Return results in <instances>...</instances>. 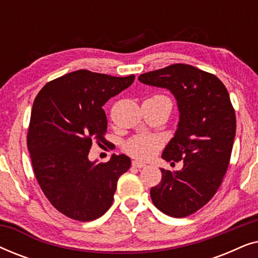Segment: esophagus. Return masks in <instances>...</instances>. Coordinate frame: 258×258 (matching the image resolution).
<instances>
[{"label":"esophagus","mask_w":258,"mask_h":258,"mask_svg":"<svg viewBox=\"0 0 258 258\" xmlns=\"http://www.w3.org/2000/svg\"><path fill=\"white\" fill-rule=\"evenodd\" d=\"M133 167L137 169H142L146 167V163H142V162L140 161H133Z\"/></svg>","instance_id":"esophagus-1"}]
</instances>
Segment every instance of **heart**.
<instances>
[{
    "label": "heart",
    "mask_w": 258,
    "mask_h": 258,
    "mask_svg": "<svg viewBox=\"0 0 258 258\" xmlns=\"http://www.w3.org/2000/svg\"><path fill=\"white\" fill-rule=\"evenodd\" d=\"M155 97L169 100L168 97L162 96V95H157ZM158 147H160V140L150 135H137L130 139L125 144L126 151L137 158L150 157L157 150Z\"/></svg>",
    "instance_id": "heart-1"
}]
</instances>
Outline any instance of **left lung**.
Returning <instances> with one entry per match:
<instances>
[{
  "instance_id": "left-lung-1",
  "label": "left lung",
  "mask_w": 258,
  "mask_h": 258,
  "mask_svg": "<svg viewBox=\"0 0 258 258\" xmlns=\"http://www.w3.org/2000/svg\"><path fill=\"white\" fill-rule=\"evenodd\" d=\"M139 80L170 90L177 101V130L162 158L183 161V168L161 169L162 179L150 196L162 213L186 217L213 199L229 167L236 134L230 96L218 77L182 63L142 74Z\"/></svg>"
}]
</instances>
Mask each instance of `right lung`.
<instances>
[{"mask_svg": "<svg viewBox=\"0 0 258 258\" xmlns=\"http://www.w3.org/2000/svg\"><path fill=\"white\" fill-rule=\"evenodd\" d=\"M135 80L81 69L48 82L35 98L27 146L34 174L54 208L67 217L94 221L111 207L119 176L132 161L112 155L90 162L94 142H104L103 105Z\"/></svg>", "mask_w": 258, "mask_h": 258, "instance_id": "obj_1", "label": "right lung"}]
</instances>
